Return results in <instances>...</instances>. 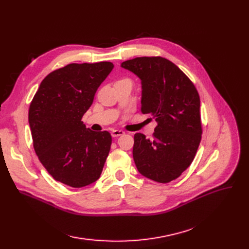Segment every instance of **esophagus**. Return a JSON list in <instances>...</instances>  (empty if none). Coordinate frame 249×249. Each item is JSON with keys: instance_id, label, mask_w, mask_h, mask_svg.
Returning a JSON list of instances; mask_svg holds the SVG:
<instances>
[{"instance_id": "34e87169", "label": "esophagus", "mask_w": 249, "mask_h": 249, "mask_svg": "<svg viewBox=\"0 0 249 249\" xmlns=\"http://www.w3.org/2000/svg\"><path fill=\"white\" fill-rule=\"evenodd\" d=\"M124 134H125V132L122 131V130H113V131L111 132V135H112V137H114V138L122 136V135H124Z\"/></svg>"}]
</instances>
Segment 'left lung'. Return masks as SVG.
Instances as JSON below:
<instances>
[{"mask_svg": "<svg viewBox=\"0 0 249 249\" xmlns=\"http://www.w3.org/2000/svg\"><path fill=\"white\" fill-rule=\"evenodd\" d=\"M121 67L140 78L141 112L158 122L152 139L134 135L136 167L152 180L172 181L190 166L200 144L198 90L175 63L160 56L136 57Z\"/></svg>", "mask_w": 249, "mask_h": 249, "instance_id": "8db88e82", "label": "left lung"}]
</instances>
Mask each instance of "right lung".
Here are the masks:
<instances>
[{"label": "right lung", "instance_id": "1", "mask_svg": "<svg viewBox=\"0 0 249 249\" xmlns=\"http://www.w3.org/2000/svg\"><path fill=\"white\" fill-rule=\"evenodd\" d=\"M114 64L71 63L44 77L30 104L34 150L55 180L72 188L93 184L103 171L112 137L94 132L82 118Z\"/></svg>", "mask_w": 249, "mask_h": 249}]
</instances>
